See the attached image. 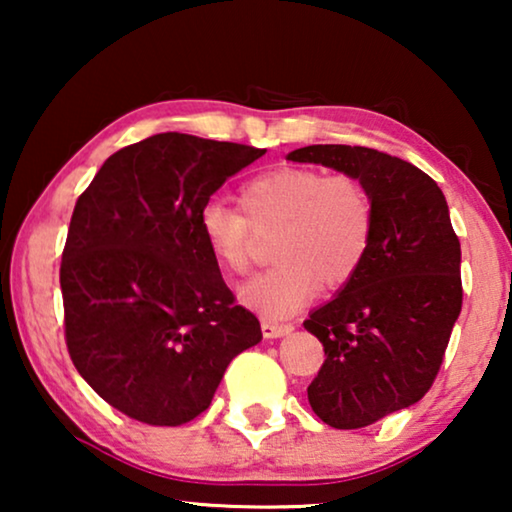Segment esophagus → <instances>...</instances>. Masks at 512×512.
Instances as JSON below:
<instances>
[{
	"mask_svg": "<svg viewBox=\"0 0 512 512\" xmlns=\"http://www.w3.org/2000/svg\"><path fill=\"white\" fill-rule=\"evenodd\" d=\"M261 331L265 338H282V335H289L293 331L291 324H277V321L263 319L261 321Z\"/></svg>",
	"mask_w": 512,
	"mask_h": 512,
	"instance_id": "obj_1",
	"label": "esophagus"
}]
</instances>
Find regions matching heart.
I'll list each match as a JSON object with an SVG mask.
<instances>
[{"label": "heart", "instance_id": "heart-1", "mask_svg": "<svg viewBox=\"0 0 512 512\" xmlns=\"http://www.w3.org/2000/svg\"><path fill=\"white\" fill-rule=\"evenodd\" d=\"M240 209L212 200L202 207V242L221 270L244 275L256 233L275 228L270 258L277 261L240 291L263 319H286L314 298L321 282L342 286L366 261L375 230V205L352 174L317 167H277L240 188Z\"/></svg>", "mask_w": 512, "mask_h": 512}]
</instances>
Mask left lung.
<instances>
[{
  "label": "left lung",
  "instance_id": "left-lung-1",
  "mask_svg": "<svg viewBox=\"0 0 512 512\" xmlns=\"http://www.w3.org/2000/svg\"><path fill=\"white\" fill-rule=\"evenodd\" d=\"M286 158L352 174L375 205L366 261L303 324L326 356L307 387L314 415L333 429H363L436 382L464 300L461 244L443 191L408 160L345 144H312Z\"/></svg>",
  "mask_w": 512,
  "mask_h": 512
}]
</instances>
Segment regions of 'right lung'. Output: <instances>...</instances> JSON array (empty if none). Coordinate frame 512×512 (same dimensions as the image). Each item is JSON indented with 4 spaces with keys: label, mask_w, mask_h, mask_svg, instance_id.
Segmentation results:
<instances>
[{
    "label": "right lung",
    "mask_w": 512,
    "mask_h": 512,
    "mask_svg": "<svg viewBox=\"0 0 512 512\" xmlns=\"http://www.w3.org/2000/svg\"><path fill=\"white\" fill-rule=\"evenodd\" d=\"M265 149L160 132L107 158L76 200L60 263L65 342L123 415L179 426L261 342L200 235V212Z\"/></svg>",
    "instance_id": "right-lung-1"
}]
</instances>
